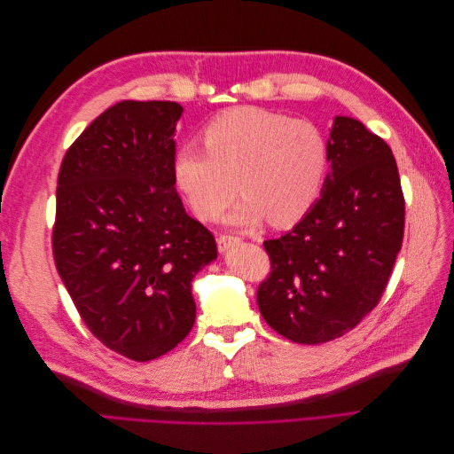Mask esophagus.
I'll list each match as a JSON object with an SVG mask.
<instances>
[{
    "label": "esophagus",
    "instance_id": "1",
    "mask_svg": "<svg viewBox=\"0 0 454 454\" xmlns=\"http://www.w3.org/2000/svg\"><path fill=\"white\" fill-rule=\"evenodd\" d=\"M239 244V239L237 237H229V235H219L217 237V248L219 252H227L231 246Z\"/></svg>",
    "mask_w": 454,
    "mask_h": 454
}]
</instances>
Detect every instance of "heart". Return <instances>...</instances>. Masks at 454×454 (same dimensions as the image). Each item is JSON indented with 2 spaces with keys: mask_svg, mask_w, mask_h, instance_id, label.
<instances>
[{
  "mask_svg": "<svg viewBox=\"0 0 454 454\" xmlns=\"http://www.w3.org/2000/svg\"><path fill=\"white\" fill-rule=\"evenodd\" d=\"M202 147L185 144L172 157V184L202 222H214L237 193L244 197L225 217L232 227H287L318 202L329 151L309 121L263 107H235L202 130ZM238 184H234V177Z\"/></svg>",
  "mask_w": 454,
  "mask_h": 454,
  "instance_id": "b5f03b06",
  "label": "heart"
}]
</instances>
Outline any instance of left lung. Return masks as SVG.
I'll return each mask as SVG.
<instances>
[{
    "instance_id": "obj_1",
    "label": "left lung",
    "mask_w": 454,
    "mask_h": 454,
    "mask_svg": "<svg viewBox=\"0 0 454 454\" xmlns=\"http://www.w3.org/2000/svg\"><path fill=\"white\" fill-rule=\"evenodd\" d=\"M327 151L332 170L318 202L290 232L263 242L272 270L257 307L301 345L345 335L377 307L403 240L405 200L388 144L337 115Z\"/></svg>"
}]
</instances>
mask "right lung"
<instances>
[{
  "instance_id": "right-lung-1",
  "label": "right lung",
  "mask_w": 454,
  "mask_h": 454,
  "mask_svg": "<svg viewBox=\"0 0 454 454\" xmlns=\"http://www.w3.org/2000/svg\"><path fill=\"white\" fill-rule=\"evenodd\" d=\"M176 102L125 100L66 151L52 254L90 333L134 362L167 354L195 324L191 282L217 257L172 184Z\"/></svg>"
}]
</instances>
